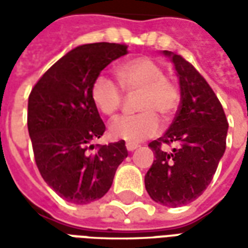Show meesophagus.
<instances>
[{"label": "esophagus", "mask_w": 248, "mask_h": 248, "mask_svg": "<svg viewBox=\"0 0 248 248\" xmlns=\"http://www.w3.org/2000/svg\"><path fill=\"white\" fill-rule=\"evenodd\" d=\"M126 149L129 151H134L135 149H138V145H135V143H130V142H127L126 143Z\"/></svg>", "instance_id": "1"}]
</instances>
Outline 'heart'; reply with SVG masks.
I'll return each mask as SVG.
<instances>
[{"label": "heart", "instance_id": "1", "mask_svg": "<svg viewBox=\"0 0 248 248\" xmlns=\"http://www.w3.org/2000/svg\"><path fill=\"white\" fill-rule=\"evenodd\" d=\"M115 71L121 85L106 74L95 77L90 90L93 103L103 115L114 117L124 102V88L127 93H140L137 101L140 113L115 119L108 127L110 135L114 140L130 143L154 137L161 127L156 114L169 121L179 108L181 90L178 83L165 77L163 67L149 57L122 62Z\"/></svg>", "mask_w": 248, "mask_h": 248}]
</instances>
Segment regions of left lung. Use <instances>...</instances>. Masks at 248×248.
Masks as SVG:
<instances>
[{
  "instance_id": "1",
  "label": "left lung",
  "mask_w": 248,
  "mask_h": 248,
  "mask_svg": "<svg viewBox=\"0 0 248 248\" xmlns=\"http://www.w3.org/2000/svg\"><path fill=\"white\" fill-rule=\"evenodd\" d=\"M163 53L179 77L181 105L165 135L149 143L155 159L145 175V186L153 201L178 207L201 197L211 182L226 150L229 122L202 74L181 54ZM165 144L176 147L167 152Z\"/></svg>"
}]
</instances>
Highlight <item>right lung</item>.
I'll list each match as a JSON object with an SVG mask.
<instances>
[{
  "instance_id": "right-lung-1",
  "label": "right lung",
  "mask_w": 248,
  "mask_h": 248,
  "mask_svg": "<svg viewBox=\"0 0 248 248\" xmlns=\"http://www.w3.org/2000/svg\"><path fill=\"white\" fill-rule=\"evenodd\" d=\"M124 54V44L78 46L30 92L28 129L35 163L44 181L67 202L86 204L102 198L127 156L124 140L92 145L106 127L90 94L95 77Z\"/></svg>"
}]
</instances>
